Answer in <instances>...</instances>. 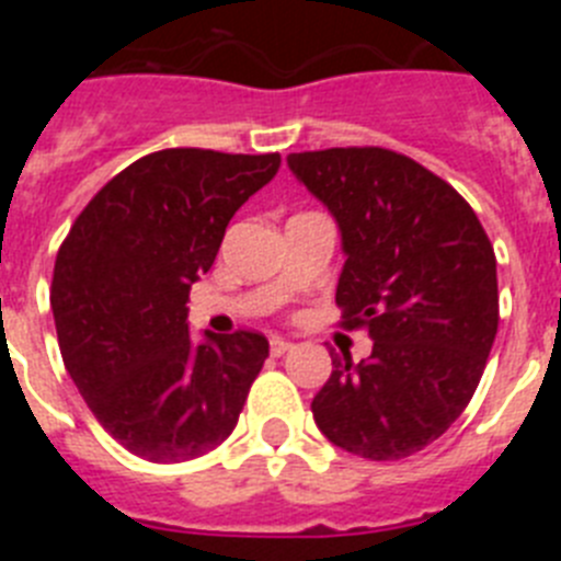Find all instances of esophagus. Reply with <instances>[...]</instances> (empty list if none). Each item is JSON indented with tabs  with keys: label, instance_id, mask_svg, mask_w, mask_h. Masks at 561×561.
Listing matches in <instances>:
<instances>
[{
	"label": "esophagus",
	"instance_id": "34e87169",
	"mask_svg": "<svg viewBox=\"0 0 561 561\" xmlns=\"http://www.w3.org/2000/svg\"><path fill=\"white\" fill-rule=\"evenodd\" d=\"M270 351H272V356H284L286 351H291V342L284 340V336H272Z\"/></svg>",
	"mask_w": 561,
	"mask_h": 561
}]
</instances>
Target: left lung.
I'll use <instances>...</instances> for the list:
<instances>
[{
	"label": "left lung",
	"mask_w": 561,
	"mask_h": 561,
	"mask_svg": "<svg viewBox=\"0 0 561 561\" xmlns=\"http://www.w3.org/2000/svg\"><path fill=\"white\" fill-rule=\"evenodd\" d=\"M286 162L340 225V325L374 340L359 365L331 354L311 401L317 427L359 458H408L447 433L478 390L500 323L492 241L449 182L390 148Z\"/></svg>",
	"instance_id": "obj_1"
}]
</instances>
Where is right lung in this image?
Wrapping results in <instances>:
<instances>
[{
	"instance_id": "obj_1",
	"label": "right lung",
	"mask_w": 561,
	"mask_h": 561,
	"mask_svg": "<svg viewBox=\"0 0 561 561\" xmlns=\"http://www.w3.org/2000/svg\"><path fill=\"white\" fill-rule=\"evenodd\" d=\"M280 153L165 148L123 168L69 227L49 306L69 376L128 453L180 463L236 430L270 356L257 331L187 334V291Z\"/></svg>"
}]
</instances>
